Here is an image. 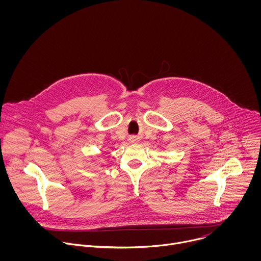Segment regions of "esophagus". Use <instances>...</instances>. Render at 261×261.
<instances>
[{"mask_svg": "<svg viewBox=\"0 0 261 261\" xmlns=\"http://www.w3.org/2000/svg\"><path fill=\"white\" fill-rule=\"evenodd\" d=\"M131 139H132V140H134V138H133V137H132V138H131Z\"/></svg>", "mask_w": 261, "mask_h": 261, "instance_id": "1", "label": "esophagus"}]
</instances>
